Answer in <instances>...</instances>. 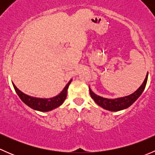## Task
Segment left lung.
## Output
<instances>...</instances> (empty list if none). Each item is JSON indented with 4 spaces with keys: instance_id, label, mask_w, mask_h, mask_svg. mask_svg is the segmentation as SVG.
I'll return each instance as SVG.
<instances>
[{
    "instance_id": "left-lung-1",
    "label": "left lung",
    "mask_w": 155,
    "mask_h": 155,
    "mask_svg": "<svg viewBox=\"0 0 155 155\" xmlns=\"http://www.w3.org/2000/svg\"><path fill=\"white\" fill-rule=\"evenodd\" d=\"M148 73L146 75L144 82L142 84L141 86L139 87L134 93L128 95V96L123 97L115 98V99H108V98L102 97L101 96H98L96 94L94 93L91 89L89 87V91H90L91 97L92 99L97 104L107 110L112 111V112H116V111L122 110V109H127L132 105L139 98V97L142 94V93L144 91L145 85H146L147 80H148Z\"/></svg>"
}]
</instances>
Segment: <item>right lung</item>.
<instances>
[{
    "label": "right lung",
    "mask_w": 155,
    "mask_h": 155,
    "mask_svg": "<svg viewBox=\"0 0 155 155\" xmlns=\"http://www.w3.org/2000/svg\"><path fill=\"white\" fill-rule=\"evenodd\" d=\"M71 81L72 79L67 84L66 86L63 89V91L58 95L54 97L46 98V99L45 98H37L29 96V95L25 94L20 90H18L13 83H12V85H13L18 96L19 97L20 99L26 105L28 106L29 107L34 109V110L40 111V112H48V111L52 110L55 108L60 107L63 104L64 101L67 97L68 89Z\"/></svg>",
    "instance_id": "obj_1"
}]
</instances>
